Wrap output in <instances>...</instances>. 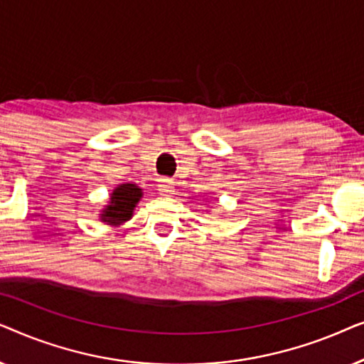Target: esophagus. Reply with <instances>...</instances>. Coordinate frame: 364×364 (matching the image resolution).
<instances>
[{
  "mask_svg": "<svg viewBox=\"0 0 364 364\" xmlns=\"http://www.w3.org/2000/svg\"><path fill=\"white\" fill-rule=\"evenodd\" d=\"M159 192L166 193V196H172L173 192H176V187H173V182L168 181V178H162L161 182H159Z\"/></svg>",
  "mask_w": 364,
  "mask_h": 364,
  "instance_id": "esophagus-1",
  "label": "esophagus"
}]
</instances>
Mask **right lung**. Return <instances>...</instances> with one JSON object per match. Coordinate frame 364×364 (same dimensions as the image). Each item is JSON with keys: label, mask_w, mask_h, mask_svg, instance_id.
Wrapping results in <instances>:
<instances>
[{"label": "right lung", "mask_w": 364, "mask_h": 364, "mask_svg": "<svg viewBox=\"0 0 364 364\" xmlns=\"http://www.w3.org/2000/svg\"><path fill=\"white\" fill-rule=\"evenodd\" d=\"M142 188L137 183H119L109 196V200L99 213V220L111 227H119L134 215V208L142 198Z\"/></svg>", "instance_id": "obj_1"}]
</instances>
